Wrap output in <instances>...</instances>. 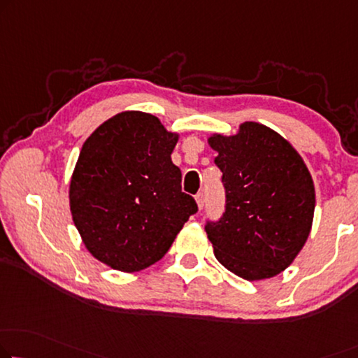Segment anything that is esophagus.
<instances>
[{
    "instance_id": "34e87169",
    "label": "esophagus",
    "mask_w": 358,
    "mask_h": 358,
    "mask_svg": "<svg viewBox=\"0 0 358 358\" xmlns=\"http://www.w3.org/2000/svg\"><path fill=\"white\" fill-rule=\"evenodd\" d=\"M194 199H196L197 209L202 210V207H204V194H202V193H197V194H196V197H194Z\"/></svg>"
}]
</instances>
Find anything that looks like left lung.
<instances>
[{"label": "left lung", "mask_w": 358, "mask_h": 358, "mask_svg": "<svg viewBox=\"0 0 358 358\" xmlns=\"http://www.w3.org/2000/svg\"><path fill=\"white\" fill-rule=\"evenodd\" d=\"M227 209L206 233L215 259L248 281L273 278L301 252L312 230L315 185L296 148L257 122L234 135L212 133Z\"/></svg>", "instance_id": "8db88e82"}]
</instances>
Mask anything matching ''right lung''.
<instances>
[{"mask_svg":"<svg viewBox=\"0 0 358 358\" xmlns=\"http://www.w3.org/2000/svg\"><path fill=\"white\" fill-rule=\"evenodd\" d=\"M178 138L156 115L124 110L83 143L69 204L96 260L124 273L145 270L197 212L193 197L181 193V172L170 157Z\"/></svg>","mask_w":358,"mask_h":358,"instance_id":"right-lung-1","label":"right lung"}]
</instances>
